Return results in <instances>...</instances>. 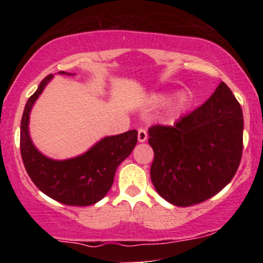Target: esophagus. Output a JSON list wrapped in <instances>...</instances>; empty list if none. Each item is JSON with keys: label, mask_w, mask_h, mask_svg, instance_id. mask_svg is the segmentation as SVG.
I'll return each instance as SVG.
<instances>
[{"label": "esophagus", "mask_w": 263, "mask_h": 263, "mask_svg": "<svg viewBox=\"0 0 263 263\" xmlns=\"http://www.w3.org/2000/svg\"><path fill=\"white\" fill-rule=\"evenodd\" d=\"M147 137H148V135H147L146 129H143V128L138 129V136H137L138 142H146Z\"/></svg>", "instance_id": "esophagus-1"}]
</instances>
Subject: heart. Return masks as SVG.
Returning a JSON list of instances; mask_svg holds the SVG:
<instances>
[{"label": "heart", "mask_w": 263, "mask_h": 263, "mask_svg": "<svg viewBox=\"0 0 263 263\" xmlns=\"http://www.w3.org/2000/svg\"><path fill=\"white\" fill-rule=\"evenodd\" d=\"M170 99H171V93L158 92V93H155V95H152L151 101L156 105H162V104H164V102H167ZM188 100H189L188 95H186L185 92L178 93L176 98H174V100L172 101V104L170 106V112L172 115L180 114L184 108L186 107V105H188Z\"/></svg>", "instance_id": "obj_1"}]
</instances>
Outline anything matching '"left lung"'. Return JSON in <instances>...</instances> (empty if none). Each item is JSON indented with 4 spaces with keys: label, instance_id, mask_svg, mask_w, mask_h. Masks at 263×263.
I'll use <instances>...</instances> for the list:
<instances>
[{
    "label": "left lung",
    "instance_id": "1",
    "mask_svg": "<svg viewBox=\"0 0 263 263\" xmlns=\"http://www.w3.org/2000/svg\"><path fill=\"white\" fill-rule=\"evenodd\" d=\"M243 116L225 83L174 126H152L151 179L161 197L177 206L203 203L225 188L242 156Z\"/></svg>",
    "mask_w": 263,
    "mask_h": 263
}]
</instances>
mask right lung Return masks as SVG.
Wrapping results in <instances>:
<instances>
[{"instance_id": "add662e5", "label": "right lung", "mask_w": 263, "mask_h": 263, "mask_svg": "<svg viewBox=\"0 0 263 263\" xmlns=\"http://www.w3.org/2000/svg\"><path fill=\"white\" fill-rule=\"evenodd\" d=\"M60 75H75L59 71ZM54 75H48L27 101L21 121V155L28 176L41 192L59 203L86 206L100 201L112 186L117 167L131 155L137 131L106 136L83 155L68 159L49 158L39 152L29 136L33 105Z\"/></svg>"}]
</instances>
